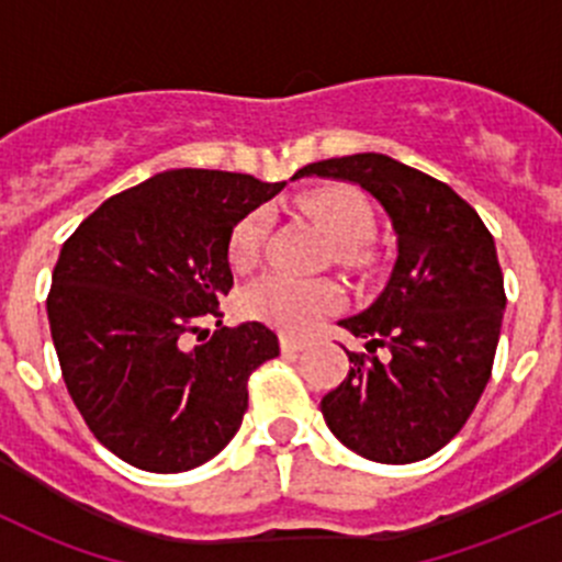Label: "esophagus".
Returning <instances> with one entry per match:
<instances>
[{
    "mask_svg": "<svg viewBox=\"0 0 562 562\" xmlns=\"http://www.w3.org/2000/svg\"><path fill=\"white\" fill-rule=\"evenodd\" d=\"M280 345H282V350H285V353H299V350H304L307 348V339H299V337H280Z\"/></svg>",
    "mask_w": 562,
    "mask_h": 562,
    "instance_id": "obj_1",
    "label": "esophagus"
}]
</instances>
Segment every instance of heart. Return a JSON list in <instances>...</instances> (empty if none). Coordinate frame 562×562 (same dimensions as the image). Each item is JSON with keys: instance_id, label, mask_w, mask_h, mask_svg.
Returning <instances> with one entry per match:
<instances>
[{"instance_id": "1", "label": "heart", "mask_w": 562, "mask_h": 562, "mask_svg": "<svg viewBox=\"0 0 562 562\" xmlns=\"http://www.w3.org/2000/svg\"><path fill=\"white\" fill-rule=\"evenodd\" d=\"M299 206L326 228L339 245V258L348 263L367 260V241L375 234V212L364 192L353 184H321L304 192ZM269 234V212L252 209L236 220L228 234V260L236 271L258 263ZM342 304V291L331 280H296L288 274H266L241 293V313L249 321L269 323L291 334L315 328L328 313Z\"/></svg>"}]
</instances>
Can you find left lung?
I'll use <instances>...</instances> for the list:
<instances>
[{
    "label": "left lung",
    "mask_w": 562,
    "mask_h": 562,
    "mask_svg": "<svg viewBox=\"0 0 562 562\" xmlns=\"http://www.w3.org/2000/svg\"><path fill=\"white\" fill-rule=\"evenodd\" d=\"M296 176L364 187L396 234V263L364 313L339 326L386 348L350 353L348 378L321 400L328 429L383 464L432 457L464 427L492 375L506 291L495 239L449 184L386 155L331 157Z\"/></svg>",
    "instance_id": "1"
}]
</instances>
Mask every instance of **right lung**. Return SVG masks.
I'll return each mask as SVG.
<instances>
[{
	"label": "right lung",
	"mask_w": 562,
	"mask_h": 562,
	"mask_svg": "<svg viewBox=\"0 0 562 562\" xmlns=\"http://www.w3.org/2000/svg\"><path fill=\"white\" fill-rule=\"evenodd\" d=\"M285 181L179 168L111 195L65 241L48 291L61 378L94 438L127 464L181 473L217 457L247 381L280 342L263 323L220 326L234 288L228 234ZM201 339V337H198Z\"/></svg>",
	"instance_id": "obj_1"
}]
</instances>
